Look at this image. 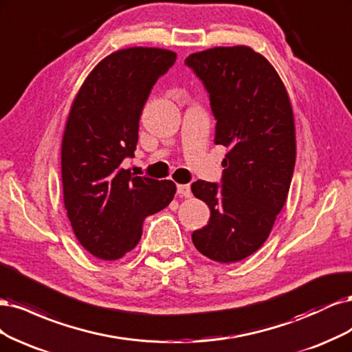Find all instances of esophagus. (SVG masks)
Returning a JSON list of instances; mask_svg holds the SVG:
<instances>
[{"mask_svg":"<svg viewBox=\"0 0 352 352\" xmlns=\"http://www.w3.org/2000/svg\"><path fill=\"white\" fill-rule=\"evenodd\" d=\"M177 192L181 197H190L191 196V188L188 184H178L177 186Z\"/></svg>","mask_w":352,"mask_h":352,"instance_id":"1","label":"esophagus"}]
</instances>
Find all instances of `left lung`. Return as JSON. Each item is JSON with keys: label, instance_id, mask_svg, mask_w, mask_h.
Returning a JSON list of instances; mask_svg holds the SVG:
<instances>
[{"label": "left lung", "instance_id": "left-lung-1", "mask_svg": "<svg viewBox=\"0 0 352 352\" xmlns=\"http://www.w3.org/2000/svg\"><path fill=\"white\" fill-rule=\"evenodd\" d=\"M184 63L208 92L214 143L230 149L221 183L191 184L210 209L191 240L214 262H240L267 240L288 196L296 165L289 98L274 67L248 47L212 48Z\"/></svg>", "mask_w": 352, "mask_h": 352}]
</instances>
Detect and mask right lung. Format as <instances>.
Masks as SVG:
<instances>
[{
	"label": "right lung",
	"instance_id": "1",
	"mask_svg": "<svg viewBox=\"0 0 352 352\" xmlns=\"http://www.w3.org/2000/svg\"><path fill=\"white\" fill-rule=\"evenodd\" d=\"M160 48H127L102 60L73 102L61 147L64 206L86 250L102 260L126 256L143 222L174 199L173 181L134 177L120 165L134 156L152 87L175 64Z\"/></svg>",
	"mask_w": 352,
	"mask_h": 352
}]
</instances>
